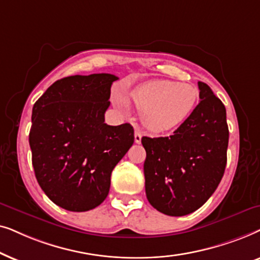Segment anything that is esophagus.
Instances as JSON below:
<instances>
[{
  "label": "esophagus",
  "instance_id": "1",
  "mask_svg": "<svg viewBox=\"0 0 260 260\" xmlns=\"http://www.w3.org/2000/svg\"><path fill=\"white\" fill-rule=\"evenodd\" d=\"M141 137H143V134L139 129H136V132H134V141H136L137 144H140L141 143Z\"/></svg>",
  "mask_w": 260,
  "mask_h": 260
}]
</instances>
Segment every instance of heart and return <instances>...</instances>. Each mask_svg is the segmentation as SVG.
<instances>
[{
    "mask_svg": "<svg viewBox=\"0 0 260 260\" xmlns=\"http://www.w3.org/2000/svg\"><path fill=\"white\" fill-rule=\"evenodd\" d=\"M129 98L141 114L145 127L162 133L170 132L189 119L199 102L200 91L186 83L154 79L134 88ZM115 103L122 105L120 98H115Z\"/></svg>",
    "mask_w": 260,
    "mask_h": 260,
    "instance_id": "1",
    "label": "heart"
}]
</instances>
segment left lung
<instances>
[{"instance_id": "left-lung-1", "label": "left lung", "mask_w": 260, "mask_h": 260, "mask_svg": "<svg viewBox=\"0 0 260 260\" xmlns=\"http://www.w3.org/2000/svg\"><path fill=\"white\" fill-rule=\"evenodd\" d=\"M200 103L170 137H143L145 190L151 206L165 215L195 212L213 195L227 162L226 108L206 83Z\"/></svg>"}]
</instances>
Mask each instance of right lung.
Masks as SVG:
<instances>
[{
    "mask_svg": "<svg viewBox=\"0 0 260 260\" xmlns=\"http://www.w3.org/2000/svg\"><path fill=\"white\" fill-rule=\"evenodd\" d=\"M116 79L110 74L61 78L33 106L29 146L34 174L48 199L70 212L101 205L113 169L134 143L129 123H105Z\"/></svg>",
    "mask_w": 260,
    "mask_h": 260,
    "instance_id": "1",
    "label": "right lung"
}]
</instances>
